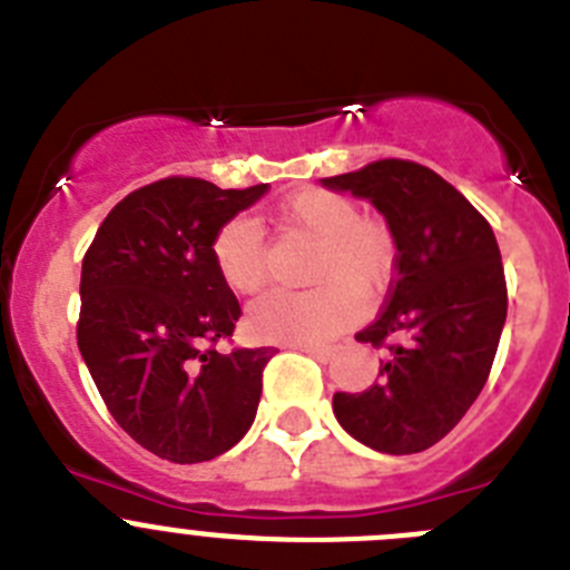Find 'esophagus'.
Returning a JSON list of instances; mask_svg holds the SVG:
<instances>
[{"instance_id": "34e87169", "label": "esophagus", "mask_w": 570, "mask_h": 570, "mask_svg": "<svg viewBox=\"0 0 570 570\" xmlns=\"http://www.w3.org/2000/svg\"><path fill=\"white\" fill-rule=\"evenodd\" d=\"M296 350H302V353H307V356H313L316 362L327 364L333 358V350L331 347H311V344H294Z\"/></svg>"}]
</instances>
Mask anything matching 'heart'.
Segmentation results:
<instances>
[{"label":"heart","instance_id":"heart-1","mask_svg":"<svg viewBox=\"0 0 570 570\" xmlns=\"http://www.w3.org/2000/svg\"><path fill=\"white\" fill-rule=\"evenodd\" d=\"M282 234L316 243L311 291H271L248 307L257 338L285 344H325L358 316V294L384 288L395 265V234L379 217L358 214L356 203L331 189H305L276 212ZM217 274L234 294H257L271 276L263 232L250 217H232L214 234Z\"/></svg>","mask_w":570,"mask_h":570}]
</instances>
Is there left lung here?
<instances>
[{"instance_id": "obj_1", "label": "left lung", "mask_w": 570, "mask_h": 570, "mask_svg": "<svg viewBox=\"0 0 570 570\" xmlns=\"http://www.w3.org/2000/svg\"><path fill=\"white\" fill-rule=\"evenodd\" d=\"M325 186L367 197L399 248L384 307L356 333L387 362L364 393L333 395V412L364 446L415 455L466 415L492 373L509 307L498 239L452 183L415 160H373Z\"/></svg>"}]
</instances>
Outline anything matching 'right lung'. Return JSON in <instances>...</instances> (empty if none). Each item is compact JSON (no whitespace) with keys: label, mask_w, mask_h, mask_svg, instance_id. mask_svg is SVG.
<instances>
[{"label":"right lung","mask_w":570,"mask_h":570,"mask_svg":"<svg viewBox=\"0 0 570 570\" xmlns=\"http://www.w3.org/2000/svg\"><path fill=\"white\" fill-rule=\"evenodd\" d=\"M265 191L164 177L129 191L83 254L78 350L118 426L171 463L223 455L257 415L274 347L217 350L243 307L212 243Z\"/></svg>","instance_id":"add662e5"}]
</instances>
